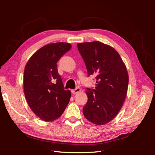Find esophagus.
Segmentation results:
<instances>
[{"label": "esophagus", "mask_w": 155, "mask_h": 155, "mask_svg": "<svg viewBox=\"0 0 155 155\" xmlns=\"http://www.w3.org/2000/svg\"><path fill=\"white\" fill-rule=\"evenodd\" d=\"M81 89L79 87H76L75 89H74V90H72V94H76V93H78L80 92Z\"/></svg>", "instance_id": "esophagus-1"}]
</instances>
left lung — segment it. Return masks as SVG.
I'll list each match as a JSON object with an SVG mask.
<instances>
[{
  "label": "left lung",
  "instance_id": "8db88e82",
  "mask_svg": "<svg viewBox=\"0 0 155 155\" xmlns=\"http://www.w3.org/2000/svg\"><path fill=\"white\" fill-rule=\"evenodd\" d=\"M85 63L88 76L96 78L94 88H87L88 101L83 114L101 125L118 114L127 92L129 76L125 64L115 49L100 41L77 45Z\"/></svg>",
  "mask_w": 155,
  "mask_h": 155
}]
</instances>
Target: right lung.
Instances as JSON below:
<instances>
[{
  "label": "right lung",
  "instance_id": "right-lung-1",
  "mask_svg": "<svg viewBox=\"0 0 155 155\" xmlns=\"http://www.w3.org/2000/svg\"><path fill=\"white\" fill-rule=\"evenodd\" d=\"M71 45L55 43L44 46L32 55L24 72V91L31 110L43 121L58 118L69 103L71 92L64 90L57 63Z\"/></svg>",
  "mask_w": 155,
  "mask_h": 155
}]
</instances>
